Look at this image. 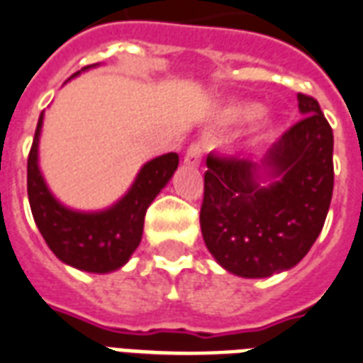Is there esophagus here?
<instances>
[{"instance_id": "esophagus-1", "label": "esophagus", "mask_w": 363, "mask_h": 363, "mask_svg": "<svg viewBox=\"0 0 363 363\" xmlns=\"http://www.w3.org/2000/svg\"><path fill=\"white\" fill-rule=\"evenodd\" d=\"M201 156H203V146H201V143H192V145L188 146L186 154H184V163L192 165V167H198L201 162Z\"/></svg>"}]
</instances>
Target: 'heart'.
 I'll use <instances>...</instances> for the list:
<instances>
[{"mask_svg":"<svg viewBox=\"0 0 363 363\" xmlns=\"http://www.w3.org/2000/svg\"><path fill=\"white\" fill-rule=\"evenodd\" d=\"M253 106H247V104H236V106L226 108L225 118L226 120H242V118H247V116L253 114Z\"/></svg>","mask_w":363,"mask_h":363,"instance_id":"heart-1","label":"heart"}]
</instances>
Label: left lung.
<instances>
[{"instance_id": "1", "label": "left lung", "mask_w": 363, "mask_h": 363, "mask_svg": "<svg viewBox=\"0 0 363 363\" xmlns=\"http://www.w3.org/2000/svg\"><path fill=\"white\" fill-rule=\"evenodd\" d=\"M303 118L259 163L207 156L201 234L228 272L267 278L295 267L322 232L333 196V131L314 96L298 93ZM259 169L282 179L262 189Z\"/></svg>"}]
</instances>
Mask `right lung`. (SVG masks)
I'll list each match as a JSON object with an SVG mask.
<instances>
[{"label": "right lung", "instance_id": "1", "mask_svg": "<svg viewBox=\"0 0 363 363\" xmlns=\"http://www.w3.org/2000/svg\"><path fill=\"white\" fill-rule=\"evenodd\" d=\"M41 121L43 112L28 154V200L41 236L52 253L70 267L99 274L120 268L138 247L146 209L173 177L179 156L169 152L146 163L125 198L112 209L102 213L70 211L52 198L38 169Z\"/></svg>", "mask_w": 363, "mask_h": 363}]
</instances>
